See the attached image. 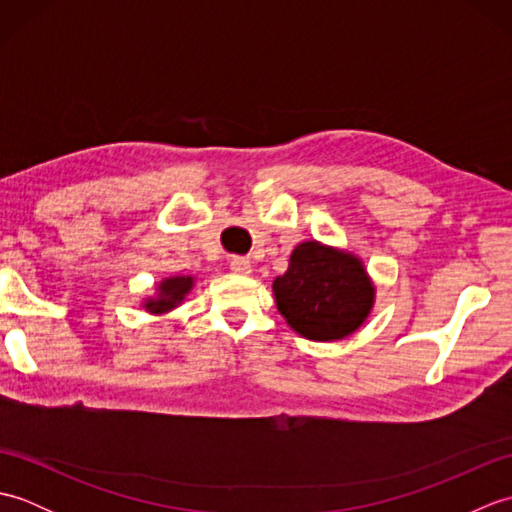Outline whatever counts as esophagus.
Listing matches in <instances>:
<instances>
[{
	"mask_svg": "<svg viewBox=\"0 0 512 512\" xmlns=\"http://www.w3.org/2000/svg\"><path fill=\"white\" fill-rule=\"evenodd\" d=\"M228 266H231L235 275H250V262L244 257H233L231 262H228Z\"/></svg>",
	"mask_w": 512,
	"mask_h": 512,
	"instance_id": "34e87169",
	"label": "esophagus"
}]
</instances>
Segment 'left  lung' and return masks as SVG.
<instances>
[{"mask_svg":"<svg viewBox=\"0 0 512 512\" xmlns=\"http://www.w3.org/2000/svg\"><path fill=\"white\" fill-rule=\"evenodd\" d=\"M277 310L292 330L310 341H339L356 332L374 308L376 288L356 255L301 242L288 270L273 281Z\"/></svg>","mask_w":512,"mask_h":512,"instance_id":"left-lung-1","label":"left lung"}]
</instances>
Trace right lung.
<instances>
[{
	"mask_svg": "<svg viewBox=\"0 0 512 512\" xmlns=\"http://www.w3.org/2000/svg\"><path fill=\"white\" fill-rule=\"evenodd\" d=\"M193 288V277L191 275H176V277H167L158 284L156 297L145 299L143 308L151 314H167L173 308H178L184 301V297L189 295V290Z\"/></svg>",
	"mask_w": 512,
	"mask_h": 512,
	"instance_id": "right-lung-1",
	"label": "right lung"
}]
</instances>
